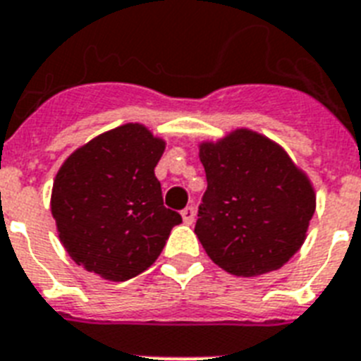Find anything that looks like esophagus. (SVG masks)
Wrapping results in <instances>:
<instances>
[{
    "label": "esophagus",
    "instance_id": "esophagus-1",
    "mask_svg": "<svg viewBox=\"0 0 361 361\" xmlns=\"http://www.w3.org/2000/svg\"><path fill=\"white\" fill-rule=\"evenodd\" d=\"M195 207L192 206H189V207H185V209L181 211V219H183V222H185V224H192V222H195Z\"/></svg>",
    "mask_w": 361,
    "mask_h": 361
}]
</instances>
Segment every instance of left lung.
Listing matches in <instances>:
<instances>
[{
    "mask_svg": "<svg viewBox=\"0 0 361 361\" xmlns=\"http://www.w3.org/2000/svg\"><path fill=\"white\" fill-rule=\"evenodd\" d=\"M207 190L195 233L211 262L235 276L286 265L306 241L315 189L282 146L248 128L202 140Z\"/></svg>",
    "mask_w": 361,
    "mask_h": 361,
    "instance_id": "left-lung-1",
    "label": "left lung"
}]
</instances>
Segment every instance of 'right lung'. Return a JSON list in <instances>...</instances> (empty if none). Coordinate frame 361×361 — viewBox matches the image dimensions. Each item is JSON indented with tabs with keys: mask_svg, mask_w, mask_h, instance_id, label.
I'll list each match as a JSON object with an SVG mask.
<instances>
[{
	"mask_svg": "<svg viewBox=\"0 0 361 361\" xmlns=\"http://www.w3.org/2000/svg\"><path fill=\"white\" fill-rule=\"evenodd\" d=\"M165 148L145 124L128 122L64 159L49 204L64 250L85 271L126 282L159 257L181 222L163 206L154 172Z\"/></svg>",
	"mask_w": 361,
	"mask_h": 361,
	"instance_id": "1",
	"label": "right lung"
}]
</instances>
